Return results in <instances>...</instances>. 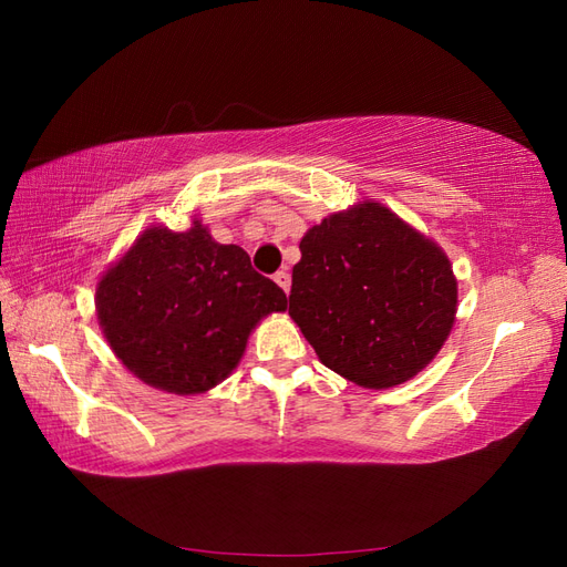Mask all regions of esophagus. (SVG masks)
<instances>
[{"label":"esophagus","instance_id":"1","mask_svg":"<svg viewBox=\"0 0 567 567\" xmlns=\"http://www.w3.org/2000/svg\"><path fill=\"white\" fill-rule=\"evenodd\" d=\"M275 282L280 285L282 290H285V295H287V292H290V287H292V277H290V272H287V270H280V272L275 275Z\"/></svg>","mask_w":567,"mask_h":567}]
</instances>
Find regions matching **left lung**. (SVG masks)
<instances>
[{
    "mask_svg": "<svg viewBox=\"0 0 567 567\" xmlns=\"http://www.w3.org/2000/svg\"><path fill=\"white\" fill-rule=\"evenodd\" d=\"M299 250L290 317L329 370L388 390L436 358L457 311L453 265L436 240L365 199L311 226Z\"/></svg>",
    "mask_w": 567,
    "mask_h": 567,
    "instance_id": "left-lung-1",
    "label": "left lung"
}]
</instances>
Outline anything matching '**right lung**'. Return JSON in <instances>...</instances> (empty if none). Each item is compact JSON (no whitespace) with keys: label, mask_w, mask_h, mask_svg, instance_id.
I'll use <instances>...</instances> for the list:
<instances>
[{"label":"right lung","mask_w":567,"mask_h":567,"mask_svg":"<svg viewBox=\"0 0 567 567\" xmlns=\"http://www.w3.org/2000/svg\"><path fill=\"white\" fill-rule=\"evenodd\" d=\"M94 307L106 343L141 382L202 394L231 375L250 331L285 311L287 297L195 216L187 231L148 226L102 272Z\"/></svg>","instance_id":"obj_1"}]
</instances>
